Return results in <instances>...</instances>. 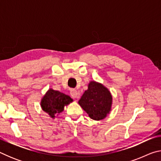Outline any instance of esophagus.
Wrapping results in <instances>:
<instances>
[{"instance_id":"1","label":"esophagus","mask_w":161,"mask_h":161,"mask_svg":"<svg viewBox=\"0 0 161 161\" xmlns=\"http://www.w3.org/2000/svg\"><path fill=\"white\" fill-rule=\"evenodd\" d=\"M70 95L71 97H72V98H78L79 97V94L77 90H75V89H70Z\"/></svg>"}]
</instances>
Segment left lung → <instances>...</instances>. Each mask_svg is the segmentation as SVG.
<instances>
[{
  "label": "left lung",
  "instance_id": "obj_1",
  "mask_svg": "<svg viewBox=\"0 0 161 161\" xmlns=\"http://www.w3.org/2000/svg\"><path fill=\"white\" fill-rule=\"evenodd\" d=\"M79 104L91 119L99 121L109 114L112 104V96L108 89L102 84L90 81L88 89L84 92Z\"/></svg>",
  "mask_w": 161,
  "mask_h": 161
}]
</instances>
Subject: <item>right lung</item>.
Listing matches in <instances>:
<instances>
[{"mask_svg":"<svg viewBox=\"0 0 161 161\" xmlns=\"http://www.w3.org/2000/svg\"><path fill=\"white\" fill-rule=\"evenodd\" d=\"M72 101V98L68 95L50 89L42 99L41 107L49 116L54 118L57 114L64 110V106L69 104Z\"/></svg>","mask_w":161,"mask_h":161,"instance_id":"obj_1","label":"right lung"}]
</instances>
